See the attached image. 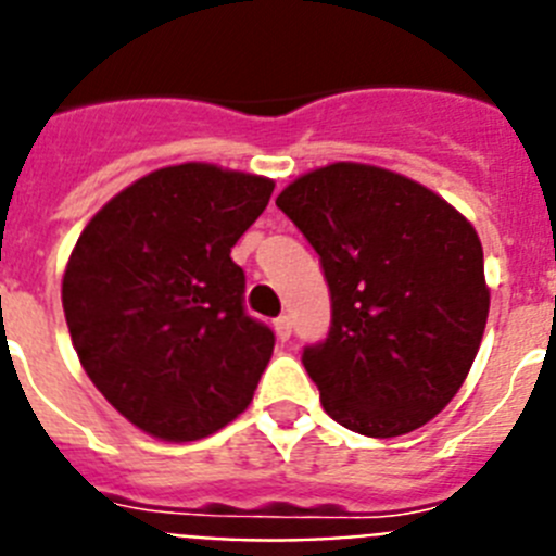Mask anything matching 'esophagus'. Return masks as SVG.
<instances>
[{
    "label": "esophagus",
    "instance_id": "esophagus-1",
    "mask_svg": "<svg viewBox=\"0 0 556 556\" xmlns=\"http://www.w3.org/2000/svg\"><path fill=\"white\" fill-rule=\"evenodd\" d=\"M274 330H277L279 341H288V338H291V332H293L291 316H277V318H274Z\"/></svg>",
    "mask_w": 556,
    "mask_h": 556
}]
</instances>
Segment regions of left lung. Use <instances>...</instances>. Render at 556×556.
<instances>
[{
	"label": "left lung",
	"instance_id": "obj_1",
	"mask_svg": "<svg viewBox=\"0 0 556 556\" xmlns=\"http://www.w3.org/2000/svg\"><path fill=\"white\" fill-rule=\"evenodd\" d=\"M277 206L316 249L330 330L302 364L336 422L403 437L462 389L484 336L481 240L412 178L338 162L296 178Z\"/></svg>",
	"mask_w": 556,
	"mask_h": 556
}]
</instances>
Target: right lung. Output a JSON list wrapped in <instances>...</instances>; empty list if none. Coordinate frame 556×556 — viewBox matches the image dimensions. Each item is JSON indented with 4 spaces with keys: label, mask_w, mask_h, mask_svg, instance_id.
Wrapping results in <instances>:
<instances>
[{
    "label": "right lung",
    "mask_w": 556,
    "mask_h": 556,
    "mask_svg": "<svg viewBox=\"0 0 556 556\" xmlns=\"http://www.w3.org/2000/svg\"><path fill=\"white\" fill-rule=\"evenodd\" d=\"M274 181L176 164L114 195L77 238L64 274L72 344L128 422L167 442L210 437L245 412L274 330L245 313L231 245Z\"/></svg>",
    "instance_id": "obj_1"
}]
</instances>
